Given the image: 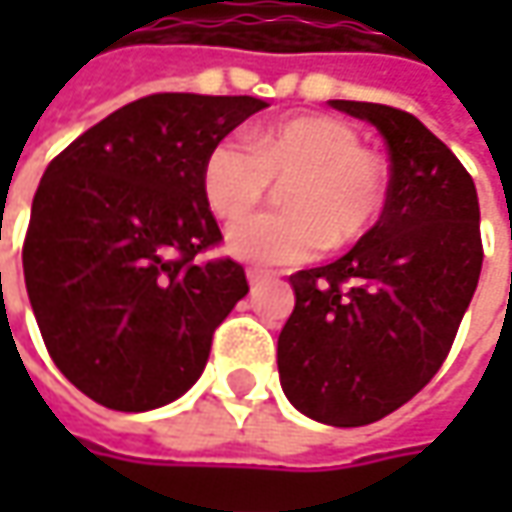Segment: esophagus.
Segmentation results:
<instances>
[{
  "instance_id": "1",
  "label": "esophagus",
  "mask_w": 512,
  "mask_h": 512,
  "mask_svg": "<svg viewBox=\"0 0 512 512\" xmlns=\"http://www.w3.org/2000/svg\"><path fill=\"white\" fill-rule=\"evenodd\" d=\"M273 279V270H265V267H247V282L250 285H259V282H267Z\"/></svg>"
}]
</instances>
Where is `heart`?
<instances>
[{
  "label": "heart",
  "mask_w": 512,
  "mask_h": 512,
  "mask_svg": "<svg viewBox=\"0 0 512 512\" xmlns=\"http://www.w3.org/2000/svg\"><path fill=\"white\" fill-rule=\"evenodd\" d=\"M285 181V211L227 230L233 256L256 265H302L325 247H350L382 219L387 170L362 136L333 116H293L247 136H225L205 156L207 207L236 222Z\"/></svg>",
  "instance_id": "1"
}]
</instances>
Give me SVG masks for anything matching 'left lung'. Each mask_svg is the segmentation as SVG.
I'll return each instance as SVG.
<instances>
[{
    "label": "left lung",
    "mask_w": 512,
    "mask_h": 512,
    "mask_svg": "<svg viewBox=\"0 0 512 512\" xmlns=\"http://www.w3.org/2000/svg\"><path fill=\"white\" fill-rule=\"evenodd\" d=\"M390 148L382 219L325 267L290 276L279 379L296 410L362 427L410 402L447 359L482 273L479 196L453 150L407 110L333 99Z\"/></svg>",
    "instance_id": "8db88e82"
}]
</instances>
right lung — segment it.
Returning <instances> with one entry per match:
<instances>
[{
	"mask_svg": "<svg viewBox=\"0 0 512 512\" xmlns=\"http://www.w3.org/2000/svg\"><path fill=\"white\" fill-rule=\"evenodd\" d=\"M267 108L253 96L150 93L73 139L36 187L22 267L50 359L93 402L153 410L196 382L245 267L205 202L210 148Z\"/></svg>",
	"mask_w": 512,
	"mask_h": 512,
	"instance_id": "add662e5",
	"label": "right lung"
}]
</instances>
